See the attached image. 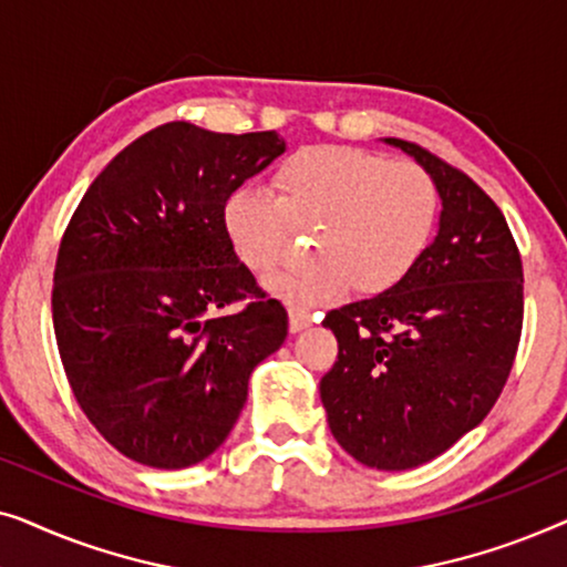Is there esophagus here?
<instances>
[{
  "instance_id": "1",
  "label": "esophagus",
  "mask_w": 567,
  "mask_h": 567,
  "mask_svg": "<svg viewBox=\"0 0 567 567\" xmlns=\"http://www.w3.org/2000/svg\"><path fill=\"white\" fill-rule=\"evenodd\" d=\"M315 322V317L309 315V312H305V309H289V330L291 332H299V330H305V328H309V324Z\"/></svg>"
}]
</instances>
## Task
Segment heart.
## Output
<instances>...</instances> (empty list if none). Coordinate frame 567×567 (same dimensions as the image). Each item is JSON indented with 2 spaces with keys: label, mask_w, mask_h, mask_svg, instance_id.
<instances>
[{
  "label": "heart",
  "mask_w": 567,
  "mask_h": 567,
  "mask_svg": "<svg viewBox=\"0 0 567 567\" xmlns=\"http://www.w3.org/2000/svg\"><path fill=\"white\" fill-rule=\"evenodd\" d=\"M274 188L276 196L255 185L231 190L221 227L258 276L284 260L299 231L315 229L320 258L268 281V291L293 307L328 305L351 286L367 297L398 289L436 231L439 188L410 159L359 146H305L276 167Z\"/></svg>",
  "instance_id": "obj_1"
}]
</instances>
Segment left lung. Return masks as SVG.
<instances>
[{
  "label": "left lung",
  "instance_id": "left-lung-1",
  "mask_svg": "<svg viewBox=\"0 0 567 567\" xmlns=\"http://www.w3.org/2000/svg\"><path fill=\"white\" fill-rule=\"evenodd\" d=\"M429 169L439 235L398 289L324 315L338 361L320 398L332 436L374 470H413L483 423L514 367L522 255L480 185L423 146L384 138Z\"/></svg>",
  "mask_w": 567,
  "mask_h": 567
}]
</instances>
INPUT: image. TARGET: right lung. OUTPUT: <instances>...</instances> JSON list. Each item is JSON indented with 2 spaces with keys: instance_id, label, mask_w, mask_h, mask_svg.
<instances>
[{
  "instance_id": "right-lung-1",
  "label": "right lung",
  "mask_w": 567,
  "mask_h": 567,
  "mask_svg": "<svg viewBox=\"0 0 567 567\" xmlns=\"http://www.w3.org/2000/svg\"><path fill=\"white\" fill-rule=\"evenodd\" d=\"M286 142L173 121L115 154L84 193L53 270L72 392L123 456L183 470L224 444L247 382L289 332L221 227L224 200ZM235 300L237 313L215 312Z\"/></svg>"
}]
</instances>
